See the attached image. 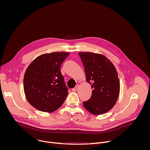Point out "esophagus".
<instances>
[{
	"instance_id": "esophagus-1",
	"label": "esophagus",
	"mask_w": 150,
	"mask_h": 150,
	"mask_svg": "<svg viewBox=\"0 0 150 150\" xmlns=\"http://www.w3.org/2000/svg\"><path fill=\"white\" fill-rule=\"evenodd\" d=\"M78 87H79V85L78 84V85H76V86H75L74 88H72V91H76L78 90Z\"/></svg>"
}]
</instances>
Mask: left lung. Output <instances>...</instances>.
<instances>
[{
  "instance_id": "obj_1",
  "label": "left lung",
  "mask_w": 150,
  "mask_h": 150,
  "mask_svg": "<svg viewBox=\"0 0 150 150\" xmlns=\"http://www.w3.org/2000/svg\"><path fill=\"white\" fill-rule=\"evenodd\" d=\"M86 81L93 88L92 96L83 107L95 115L105 113L115 105L120 93V81L116 68L105 56L92 52H79Z\"/></svg>"
}]
</instances>
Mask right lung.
Segmentation results:
<instances>
[{
	"instance_id": "1",
	"label": "right lung",
	"mask_w": 150,
	"mask_h": 150,
	"mask_svg": "<svg viewBox=\"0 0 150 150\" xmlns=\"http://www.w3.org/2000/svg\"><path fill=\"white\" fill-rule=\"evenodd\" d=\"M68 52L45 53L36 57L24 76V90L29 103L36 109L47 113L57 110L65 101L68 88L60 72Z\"/></svg>"
}]
</instances>
